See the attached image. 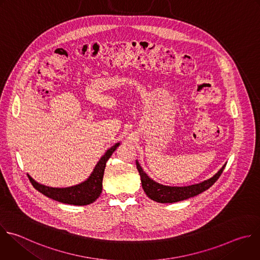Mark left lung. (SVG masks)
<instances>
[{
    "label": "left lung",
    "instance_id": "left-lung-1",
    "mask_svg": "<svg viewBox=\"0 0 260 260\" xmlns=\"http://www.w3.org/2000/svg\"><path fill=\"white\" fill-rule=\"evenodd\" d=\"M136 163H137V168L141 177V182H142V187L144 192L150 199L159 203H175V202L183 201V200L192 198L194 196H197L200 193L208 190L218 180L226 164V163L223 164L222 167L212 178L204 182H201L195 185L185 186V187H172V186L161 185L153 181L144 171V169L142 168L138 160H136Z\"/></svg>",
    "mask_w": 260,
    "mask_h": 260
}]
</instances>
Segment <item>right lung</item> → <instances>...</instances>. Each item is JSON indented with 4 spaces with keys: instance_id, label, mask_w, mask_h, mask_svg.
Returning <instances> with one entry per match:
<instances>
[{
    "instance_id": "add662e5",
    "label": "right lung",
    "mask_w": 260,
    "mask_h": 260,
    "mask_svg": "<svg viewBox=\"0 0 260 260\" xmlns=\"http://www.w3.org/2000/svg\"><path fill=\"white\" fill-rule=\"evenodd\" d=\"M119 145L120 143H116L111 148H109L100 158L90 177L84 182L79 183L75 186L66 188H53L38 183L28 174L27 177L35 189L43 195L47 196L48 198L69 205L81 206L91 204L96 201L102 193V182L106 162Z\"/></svg>"
}]
</instances>
